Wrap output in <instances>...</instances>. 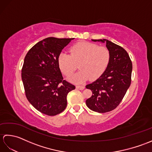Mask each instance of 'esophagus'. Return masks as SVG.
Returning <instances> with one entry per match:
<instances>
[{"instance_id": "34e87169", "label": "esophagus", "mask_w": 152, "mask_h": 152, "mask_svg": "<svg viewBox=\"0 0 152 152\" xmlns=\"http://www.w3.org/2000/svg\"><path fill=\"white\" fill-rule=\"evenodd\" d=\"M76 88L80 89V90H83V89H85V87L83 86H77Z\"/></svg>"}]
</instances>
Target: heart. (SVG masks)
I'll return each mask as SVG.
<instances>
[{
  "mask_svg": "<svg viewBox=\"0 0 152 152\" xmlns=\"http://www.w3.org/2000/svg\"><path fill=\"white\" fill-rule=\"evenodd\" d=\"M110 54L104 46L88 42H80L70 48V54L61 52L58 57V64L64 75L69 76L79 63V72L70 78L72 82L81 83L90 78L95 80L104 73L107 68Z\"/></svg>",
  "mask_w": 152,
  "mask_h": 152,
  "instance_id": "heart-1",
  "label": "heart"
}]
</instances>
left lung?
Returning a JSON list of instances; mask_svg holds the SVG:
<instances>
[{
  "label": "left lung",
  "instance_id": "obj_1",
  "mask_svg": "<svg viewBox=\"0 0 152 152\" xmlns=\"http://www.w3.org/2000/svg\"><path fill=\"white\" fill-rule=\"evenodd\" d=\"M106 43L110 59L106 69L99 78L86 88L92 91L86 105L99 113L112 111L119 104L129 88L133 69L129 56L124 48L106 39L92 40Z\"/></svg>",
  "mask_w": 152,
  "mask_h": 152
}]
</instances>
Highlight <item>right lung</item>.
<instances>
[{
	"mask_svg": "<svg viewBox=\"0 0 152 152\" xmlns=\"http://www.w3.org/2000/svg\"><path fill=\"white\" fill-rule=\"evenodd\" d=\"M74 38L49 37L38 42L28 51L21 70L25 95L37 110L48 115L62 112L68 93L75 86L63 80L58 57Z\"/></svg>",
	"mask_w": 152,
	"mask_h": 152,
	"instance_id": "1",
	"label": "right lung"
}]
</instances>
